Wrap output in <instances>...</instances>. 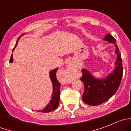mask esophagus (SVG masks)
<instances>
[{
  "label": "esophagus",
  "instance_id": "esophagus-1",
  "mask_svg": "<svg viewBox=\"0 0 131 131\" xmlns=\"http://www.w3.org/2000/svg\"><path fill=\"white\" fill-rule=\"evenodd\" d=\"M67 68H68L67 69H68V71L70 72V73H72V72H73L74 71V68L73 67H72V66L69 65L68 67H67Z\"/></svg>",
  "mask_w": 131,
  "mask_h": 131
}]
</instances>
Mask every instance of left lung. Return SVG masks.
<instances>
[{"label":"left lung","mask_w":131,"mask_h":131,"mask_svg":"<svg viewBox=\"0 0 131 131\" xmlns=\"http://www.w3.org/2000/svg\"><path fill=\"white\" fill-rule=\"evenodd\" d=\"M104 40L114 43L117 55L115 62V69L104 79H96L87 69L82 70V76L80 78L84 85V92L82 98L85 103L91 106H97L106 102L115 94L119 88L123 75V67L121 54L116 43V40L110 34H107Z\"/></svg>","instance_id":"8db88e82"}]
</instances>
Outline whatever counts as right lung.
I'll return each mask as SVG.
<instances>
[{
    "mask_svg": "<svg viewBox=\"0 0 131 131\" xmlns=\"http://www.w3.org/2000/svg\"><path fill=\"white\" fill-rule=\"evenodd\" d=\"M25 34H22L20 37H21L23 35H24ZM16 44L14 48L13 49V51H14V49H15ZM13 54H11L10 58V61L9 63H13ZM58 68H56L54 70H52L50 72V78H51V82H52V88H53V91H52V99L51 100L50 102L47 105V106H46V108H43L42 110H38V112H43V113H47V112H51L52 111L54 110L56 108H58V105H59V94H60V85L61 84L58 82V80L56 79V72H57Z\"/></svg>",
    "mask_w": 131,
    "mask_h": 131,
    "instance_id": "obj_1",
    "label": "right lung"
}]
</instances>
